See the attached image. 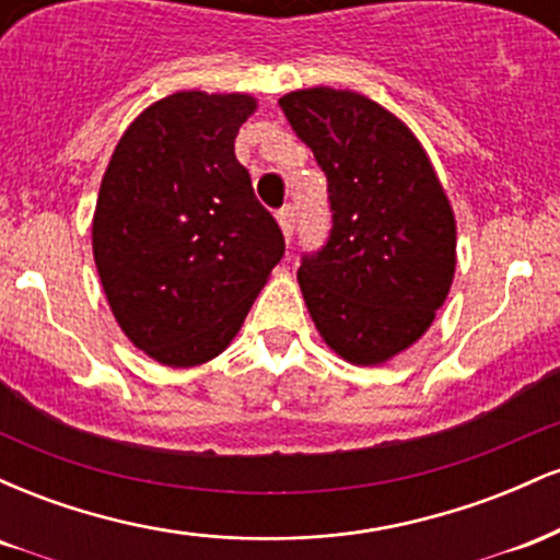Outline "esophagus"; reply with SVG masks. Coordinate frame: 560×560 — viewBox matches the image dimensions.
<instances>
[{"label":"esophagus","instance_id":"34e87169","mask_svg":"<svg viewBox=\"0 0 560 560\" xmlns=\"http://www.w3.org/2000/svg\"><path fill=\"white\" fill-rule=\"evenodd\" d=\"M276 221H279L281 234H284V240H287V242L292 240V231H294V208H281L279 213H276Z\"/></svg>","mask_w":560,"mask_h":560}]
</instances>
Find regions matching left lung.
<instances>
[{"mask_svg":"<svg viewBox=\"0 0 560 560\" xmlns=\"http://www.w3.org/2000/svg\"><path fill=\"white\" fill-rule=\"evenodd\" d=\"M329 182L331 234L298 281L326 345L382 365L419 342L455 276V215L416 133L369 96L313 86L279 100Z\"/></svg>","mask_w":560,"mask_h":560,"instance_id":"8db88e82","label":"left lung"}]
</instances>
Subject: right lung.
Here are the masks:
<instances>
[{
	"instance_id": "right-lung-1",
	"label": "right lung",
	"mask_w": 560,
	"mask_h": 560,
	"mask_svg": "<svg viewBox=\"0 0 560 560\" xmlns=\"http://www.w3.org/2000/svg\"><path fill=\"white\" fill-rule=\"evenodd\" d=\"M249 94L176 92L139 113L102 176L92 249L133 347L171 369L231 345L284 255L273 215L234 155Z\"/></svg>"
}]
</instances>
